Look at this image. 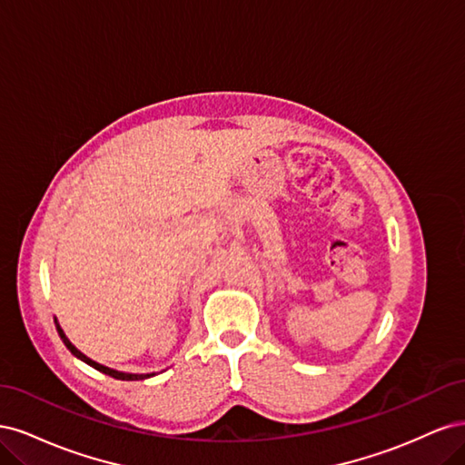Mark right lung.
<instances>
[{"label": "right lung", "instance_id": "right-lung-1", "mask_svg": "<svg viewBox=\"0 0 465 465\" xmlns=\"http://www.w3.org/2000/svg\"><path fill=\"white\" fill-rule=\"evenodd\" d=\"M55 330H58V333H60V337H62V341H64V345L72 351V353L77 357V359H81L83 362H87L89 367H93V369H96L98 372H103V374H108V376H112V378H118V380H145V378H151V376H154V372H151V374H130V372H120V371H114V369H108V367H104V364H98L96 361H93V359H89L87 355H83L81 351L67 340L65 337V333H64V330L60 328V323H55Z\"/></svg>", "mask_w": 465, "mask_h": 465}]
</instances>
